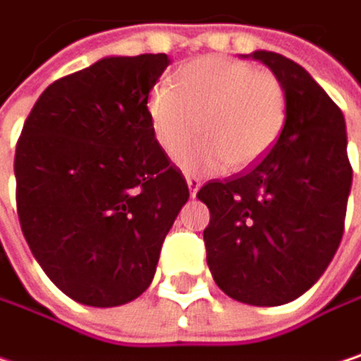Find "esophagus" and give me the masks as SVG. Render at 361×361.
<instances>
[{
  "mask_svg": "<svg viewBox=\"0 0 361 361\" xmlns=\"http://www.w3.org/2000/svg\"><path fill=\"white\" fill-rule=\"evenodd\" d=\"M187 185H189V189H191V195L195 197V193H197V189H200L202 180H200L197 176H191V174H187Z\"/></svg>",
  "mask_w": 361,
  "mask_h": 361,
  "instance_id": "obj_1",
  "label": "esophagus"
}]
</instances>
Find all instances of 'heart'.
<instances>
[{
    "mask_svg": "<svg viewBox=\"0 0 361 361\" xmlns=\"http://www.w3.org/2000/svg\"><path fill=\"white\" fill-rule=\"evenodd\" d=\"M157 145L189 172H242L277 145L288 121V94L271 73L229 56L187 63L174 86H155L147 102Z\"/></svg>",
    "mask_w": 361,
    "mask_h": 361,
    "instance_id": "heart-1",
    "label": "heart"
}]
</instances>
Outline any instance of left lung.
<instances>
[{
	"label": "left lung",
	"instance_id": "obj_1",
	"mask_svg": "<svg viewBox=\"0 0 361 361\" xmlns=\"http://www.w3.org/2000/svg\"><path fill=\"white\" fill-rule=\"evenodd\" d=\"M288 94V121L244 174L197 191L210 210L206 259L231 298L275 307L305 294L330 265L345 229L353 170L343 111L294 61L257 50Z\"/></svg>",
	"mask_w": 361,
	"mask_h": 361
}]
</instances>
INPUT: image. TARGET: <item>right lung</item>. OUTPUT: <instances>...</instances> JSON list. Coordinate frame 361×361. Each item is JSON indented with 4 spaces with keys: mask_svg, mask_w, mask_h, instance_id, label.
I'll return each mask as SVG.
<instances>
[{
    "mask_svg": "<svg viewBox=\"0 0 361 361\" xmlns=\"http://www.w3.org/2000/svg\"><path fill=\"white\" fill-rule=\"evenodd\" d=\"M168 65L166 54L100 59L50 84L23 126L18 221L46 275L82 305L140 296L189 200L147 111Z\"/></svg>",
    "mask_w": 361,
    "mask_h": 361,
    "instance_id": "obj_1",
    "label": "right lung"
}]
</instances>
